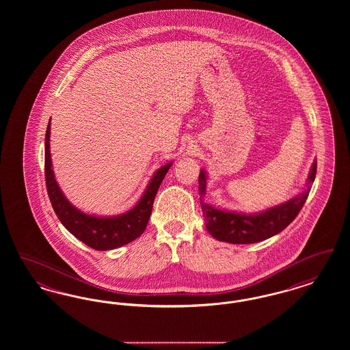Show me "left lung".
I'll use <instances>...</instances> for the list:
<instances>
[{"label":"left lung","mask_w":350,"mask_h":350,"mask_svg":"<svg viewBox=\"0 0 350 350\" xmlns=\"http://www.w3.org/2000/svg\"><path fill=\"white\" fill-rule=\"evenodd\" d=\"M317 177V161H314L306 187L294 198L283 202L278 206L270 207L261 213L244 214L236 211H227L204 202L207 176L200 169V207L203 211L204 224L207 231L219 241L231 244H253L283 231L299 214L304 202L307 200L311 186Z\"/></svg>","instance_id":"left-lung-1"}]
</instances>
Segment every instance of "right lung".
Masks as SVG:
<instances>
[{"instance_id": "right-lung-1", "label": "right lung", "mask_w": 350, "mask_h": 350, "mask_svg": "<svg viewBox=\"0 0 350 350\" xmlns=\"http://www.w3.org/2000/svg\"><path fill=\"white\" fill-rule=\"evenodd\" d=\"M50 135L51 120L47 126L44 143L46 185L53 211L68 231L83 244L96 250H116L142 236L148 224L157 190L173 163L170 161L154 172L142 198L131 210L116 217L89 215L67 200L55 180L51 161Z\"/></svg>"}]
</instances>
